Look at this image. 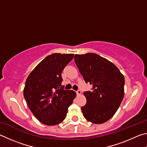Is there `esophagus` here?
Returning a JSON list of instances; mask_svg holds the SVG:
<instances>
[{
	"mask_svg": "<svg viewBox=\"0 0 147 147\" xmlns=\"http://www.w3.org/2000/svg\"><path fill=\"white\" fill-rule=\"evenodd\" d=\"M76 93L78 95H81V91L80 90H78V91H76Z\"/></svg>",
	"mask_w": 147,
	"mask_h": 147,
	"instance_id": "obj_1",
	"label": "esophagus"
}]
</instances>
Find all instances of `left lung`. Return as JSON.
I'll use <instances>...</instances> for the list:
<instances>
[{
	"mask_svg": "<svg viewBox=\"0 0 147 147\" xmlns=\"http://www.w3.org/2000/svg\"><path fill=\"white\" fill-rule=\"evenodd\" d=\"M74 61L91 91L84 92L86 103L81 107L84 117L101 124L113 117L124 97L125 78L117 67L105 58L88 53L74 56Z\"/></svg>",
	"mask_w": 147,
	"mask_h": 147,
	"instance_id": "1",
	"label": "left lung"
}]
</instances>
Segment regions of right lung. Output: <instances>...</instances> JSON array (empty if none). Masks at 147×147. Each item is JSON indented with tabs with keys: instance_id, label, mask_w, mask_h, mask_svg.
Returning <instances> with one entry per match:
<instances>
[{
	"instance_id": "obj_1",
	"label": "right lung",
	"mask_w": 147,
	"mask_h": 147,
	"mask_svg": "<svg viewBox=\"0 0 147 147\" xmlns=\"http://www.w3.org/2000/svg\"><path fill=\"white\" fill-rule=\"evenodd\" d=\"M74 54L53 53L45 57L28 76L24 97L31 112L43 124L52 126L65 119L76 93L64 90L61 73Z\"/></svg>"
}]
</instances>
